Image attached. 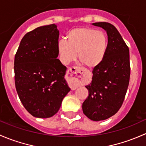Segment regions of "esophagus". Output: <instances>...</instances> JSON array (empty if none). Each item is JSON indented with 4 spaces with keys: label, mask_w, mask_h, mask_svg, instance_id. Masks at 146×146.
I'll use <instances>...</instances> for the list:
<instances>
[{
    "label": "esophagus",
    "mask_w": 146,
    "mask_h": 146,
    "mask_svg": "<svg viewBox=\"0 0 146 146\" xmlns=\"http://www.w3.org/2000/svg\"><path fill=\"white\" fill-rule=\"evenodd\" d=\"M67 74L70 75V86L72 90H75L79 86L84 74L83 69L78 67H72L67 70Z\"/></svg>",
    "instance_id": "esophagus-1"
}]
</instances>
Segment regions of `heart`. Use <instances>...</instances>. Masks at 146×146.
<instances>
[{
  "instance_id": "b5f03b06",
  "label": "heart",
  "mask_w": 146,
  "mask_h": 146,
  "mask_svg": "<svg viewBox=\"0 0 146 146\" xmlns=\"http://www.w3.org/2000/svg\"><path fill=\"white\" fill-rule=\"evenodd\" d=\"M108 48V38L103 31L95 29L79 27L67 32L66 40L58 43L60 61L67 64L76 58L88 68H94L102 62Z\"/></svg>"
}]
</instances>
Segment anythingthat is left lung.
Instances as JSON below:
<instances>
[{
    "mask_svg": "<svg viewBox=\"0 0 146 146\" xmlns=\"http://www.w3.org/2000/svg\"><path fill=\"white\" fill-rule=\"evenodd\" d=\"M108 34V48L102 62L93 70L92 82L86 88L88 96L82 105L84 115L93 121L105 120L118 112L130 79L129 50L116 28L108 22H96Z\"/></svg>",
    "mask_w": 146,
    "mask_h": 146,
    "instance_id": "1",
    "label": "left lung"
}]
</instances>
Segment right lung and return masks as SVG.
<instances>
[{
    "label": "right lung",
    "instance_id": "right-lung-1",
    "mask_svg": "<svg viewBox=\"0 0 146 146\" xmlns=\"http://www.w3.org/2000/svg\"><path fill=\"white\" fill-rule=\"evenodd\" d=\"M59 31L55 24L27 33L15 56V83L25 109L32 116L48 118L57 113L70 91L65 66L57 59Z\"/></svg>",
    "mask_w": 146,
    "mask_h": 146
}]
</instances>
